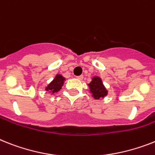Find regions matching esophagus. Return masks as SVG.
<instances>
[{
    "instance_id": "obj_1",
    "label": "esophagus",
    "mask_w": 155,
    "mask_h": 155,
    "mask_svg": "<svg viewBox=\"0 0 155 155\" xmlns=\"http://www.w3.org/2000/svg\"><path fill=\"white\" fill-rule=\"evenodd\" d=\"M83 78H84V77H83V75H80V76L77 77V78L78 79V80H82Z\"/></svg>"
}]
</instances>
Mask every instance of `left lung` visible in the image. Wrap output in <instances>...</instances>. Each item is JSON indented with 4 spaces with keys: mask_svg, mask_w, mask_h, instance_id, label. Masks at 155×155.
Instances as JSON below:
<instances>
[{
    "mask_svg": "<svg viewBox=\"0 0 155 155\" xmlns=\"http://www.w3.org/2000/svg\"><path fill=\"white\" fill-rule=\"evenodd\" d=\"M89 93L95 100L104 99L108 95V91L103 84L102 79L99 76H94L92 78V81L88 84Z\"/></svg>",
    "mask_w": 155,
    "mask_h": 155,
    "instance_id": "1",
    "label": "left lung"
}]
</instances>
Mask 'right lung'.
Returning a JSON list of instances; mask_svg holds the SVG:
<instances>
[{
	"label": "right lung",
	"instance_id": "1",
	"mask_svg": "<svg viewBox=\"0 0 155 155\" xmlns=\"http://www.w3.org/2000/svg\"><path fill=\"white\" fill-rule=\"evenodd\" d=\"M65 81H66V78L63 76L58 74L55 75L54 78L46 86L45 90L51 93V95H53V94L56 93L62 89Z\"/></svg>",
	"mask_w": 155,
	"mask_h": 155
}]
</instances>
